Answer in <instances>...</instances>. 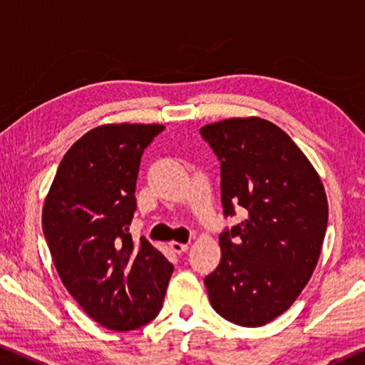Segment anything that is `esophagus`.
<instances>
[{"mask_svg":"<svg viewBox=\"0 0 365 365\" xmlns=\"http://www.w3.org/2000/svg\"><path fill=\"white\" fill-rule=\"evenodd\" d=\"M170 248H171L173 251H175V253L181 255V253H186L187 248H189V245H186V243H178V241H171Z\"/></svg>","mask_w":365,"mask_h":365,"instance_id":"1","label":"esophagus"}]
</instances>
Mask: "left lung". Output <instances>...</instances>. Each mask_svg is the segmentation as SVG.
Masks as SVG:
<instances>
[{
	"instance_id": "1",
	"label": "left lung",
	"mask_w": 365,
	"mask_h": 365,
	"mask_svg": "<svg viewBox=\"0 0 365 365\" xmlns=\"http://www.w3.org/2000/svg\"><path fill=\"white\" fill-rule=\"evenodd\" d=\"M220 163L223 217L243 222L220 233L222 259L204 279L218 315L262 327L287 310L310 280L328 225L322 179L272 122L227 119L200 128Z\"/></svg>"
}]
</instances>
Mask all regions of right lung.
I'll use <instances>...</instances> for the list:
<instances>
[{"instance_id": "add662e5", "label": "right lung", "mask_w": 365, "mask_h": 365, "mask_svg": "<svg viewBox=\"0 0 365 365\" xmlns=\"http://www.w3.org/2000/svg\"><path fill=\"white\" fill-rule=\"evenodd\" d=\"M163 125L93 128L66 151L48 190L42 228L57 272L94 322L114 331L150 323L163 307L173 264L128 233L145 148Z\"/></svg>"}]
</instances>
